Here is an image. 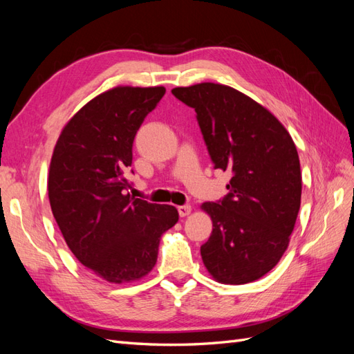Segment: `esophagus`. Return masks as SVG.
Instances as JSON below:
<instances>
[{
  "mask_svg": "<svg viewBox=\"0 0 354 354\" xmlns=\"http://www.w3.org/2000/svg\"><path fill=\"white\" fill-rule=\"evenodd\" d=\"M190 212H192V207L190 205H181V207H178L180 217H187Z\"/></svg>",
  "mask_w": 354,
  "mask_h": 354,
  "instance_id": "obj_1",
  "label": "esophagus"
}]
</instances>
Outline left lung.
<instances>
[{
  "label": "left lung",
  "instance_id": "8db88e82",
  "mask_svg": "<svg viewBox=\"0 0 354 354\" xmlns=\"http://www.w3.org/2000/svg\"><path fill=\"white\" fill-rule=\"evenodd\" d=\"M194 108L214 168L232 171L227 196L203 202L212 220L202 261L220 283L260 279L279 263L301 203V169L279 120L229 85L201 82L171 90Z\"/></svg>",
  "mask_w": 354,
  "mask_h": 354
}]
</instances>
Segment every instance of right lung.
I'll use <instances>...</instances> for the list:
<instances>
[{"instance_id":"obj_1","label":"right lung","mask_w":354,"mask_h":354,"mask_svg":"<svg viewBox=\"0 0 354 354\" xmlns=\"http://www.w3.org/2000/svg\"><path fill=\"white\" fill-rule=\"evenodd\" d=\"M164 94V87L118 85L95 95L63 127L53 151V216L78 261L111 283L149 274L160 236L178 221L176 207L125 192L136 133Z\"/></svg>"}]
</instances>
